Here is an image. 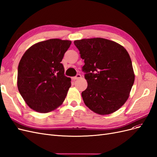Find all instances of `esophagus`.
Segmentation results:
<instances>
[{"label": "esophagus", "mask_w": 157, "mask_h": 157, "mask_svg": "<svg viewBox=\"0 0 157 157\" xmlns=\"http://www.w3.org/2000/svg\"><path fill=\"white\" fill-rule=\"evenodd\" d=\"M82 77V76H81V75H80V74H77V75L75 76V77H73V79L74 80H77V79H79V78H80Z\"/></svg>", "instance_id": "1"}]
</instances>
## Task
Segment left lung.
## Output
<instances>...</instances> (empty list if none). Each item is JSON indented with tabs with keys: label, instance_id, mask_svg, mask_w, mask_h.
Returning a JSON list of instances; mask_svg holds the SVG:
<instances>
[{
	"label": "left lung",
	"instance_id": "1",
	"mask_svg": "<svg viewBox=\"0 0 157 157\" xmlns=\"http://www.w3.org/2000/svg\"><path fill=\"white\" fill-rule=\"evenodd\" d=\"M74 44L84 60L82 68L88 87L82 92L90 109L109 115L126 101L135 75L130 57L117 42L102 38L77 40Z\"/></svg>",
	"mask_w": 157,
	"mask_h": 157
}]
</instances>
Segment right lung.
Returning a JSON list of instances; mask_svg holds the SVG:
<instances>
[{
	"instance_id": "add662e5",
	"label": "right lung",
	"mask_w": 157,
	"mask_h": 157,
	"mask_svg": "<svg viewBox=\"0 0 157 157\" xmlns=\"http://www.w3.org/2000/svg\"><path fill=\"white\" fill-rule=\"evenodd\" d=\"M71 40L53 39L33 45L19 63L17 88L31 109L48 113L61 105L71 79L64 74L61 63Z\"/></svg>"
}]
</instances>
